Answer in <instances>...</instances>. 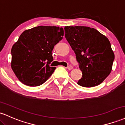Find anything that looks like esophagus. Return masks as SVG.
<instances>
[{
    "instance_id": "34e87169",
    "label": "esophagus",
    "mask_w": 125,
    "mask_h": 125,
    "mask_svg": "<svg viewBox=\"0 0 125 125\" xmlns=\"http://www.w3.org/2000/svg\"><path fill=\"white\" fill-rule=\"evenodd\" d=\"M67 69L69 70H72L73 69V67H72V66H68L67 67Z\"/></svg>"
}]
</instances>
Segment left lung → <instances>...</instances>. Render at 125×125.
I'll use <instances>...</instances> for the list:
<instances>
[{
    "label": "left lung",
    "instance_id": "8db88e82",
    "mask_svg": "<svg viewBox=\"0 0 125 125\" xmlns=\"http://www.w3.org/2000/svg\"><path fill=\"white\" fill-rule=\"evenodd\" d=\"M64 29L83 73L77 83L83 87L100 84L110 73L115 59L109 39L90 27L69 26Z\"/></svg>",
    "mask_w": 125,
    "mask_h": 125
}]
</instances>
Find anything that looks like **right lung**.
I'll list each match as a JSON object with an SVG mask.
<instances>
[{
    "instance_id": "1",
    "label": "right lung",
    "mask_w": 125,
    "mask_h": 125,
    "mask_svg": "<svg viewBox=\"0 0 125 125\" xmlns=\"http://www.w3.org/2000/svg\"><path fill=\"white\" fill-rule=\"evenodd\" d=\"M59 27L38 26L22 32L11 49V68L18 79L31 87L42 85L52 75L55 67L52 50L63 36Z\"/></svg>"
}]
</instances>
